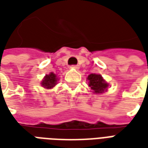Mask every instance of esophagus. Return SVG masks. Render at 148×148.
<instances>
[{
  "instance_id": "1",
  "label": "esophagus",
  "mask_w": 148,
  "mask_h": 148,
  "mask_svg": "<svg viewBox=\"0 0 148 148\" xmlns=\"http://www.w3.org/2000/svg\"><path fill=\"white\" fill-rule=\"evenodd\" d=\"M71 67L74 68V69H76V70H78V69H79V66H78V65H72Z\"/></svg>"
}]
</instances>
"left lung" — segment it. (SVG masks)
<instances>
[{
    "label": "left lung",
    "mask_w": 148,
    "mask_h": 148,
    "mask_svg": "<svg viewBox=\"0 0 148 148\" xmlns=\"http://www.w3.org/2000/svg\"><path fill=\"white\" fill-rule=\"evenodd\" d=\"M87 79L89 81V86L93 90V93H103L109 86L108 83H106L100 74H91L88 76Z\"/></svg>",
    "instance_id": "1"
}]
</instances>
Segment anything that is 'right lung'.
I'll list each match as a JSON object with an SVG mask.
<instances>
[{
	"label": "right lung",
	"instance_id": "right-lung-1",
	"mask_svg": "<svg viewBox=\"0 0 148 148\" xmlns=\"http://www.w3.org/2000/svg\"><path fill=\"white\" fill-rule=\"evenodd\" d=\"M57 80H58L57 76L55 74L51 73L50 74L46 75L44 79L41 82V85L42 86V87H44L46 89H51L56 85Z\"/></svg>",
	"mask_w": 148,
	"mask_h": 148
}]
</instances>
